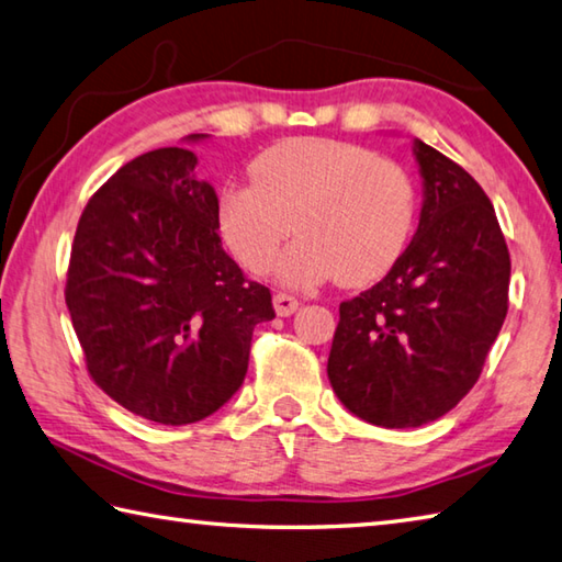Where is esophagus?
<instances>
[{"mask_svg": "<svg viewBox=\"0 0 562 562\" xmlns=\"http://www.w3.org/2000/svg\"><path fill=\"white\" fill-rule=\"evenodd\" d=\"M272 302H274V312H278L280 316H290L300 310V300L292 297V294H284V292L274 294Z\"/></svg>", "mask_w": 562, "mask_h": 562, "instance_id": "1", "label": "esophagus"}]
</instances>
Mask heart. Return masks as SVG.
<instances>
[{
	"instance_id": "obj_1",
	"label": "heart",
	"mask_w": 562,
	"mask_h": 562,
	"mask_svg": "<svg viewBox=\"0 0 562 562\" xmlns=\"http://www.w3.org/2000/svg\"><path fill=\"white\" fill-rule=\"evenodd\" d=\"M252 181L221 193V233L236 260L265 272L292 231L278 278L312 288L339 274L363 284L401 255L415 218V187L393 159L339 139L280 142L252 161Z\"/></svg>"
}]
</instances>
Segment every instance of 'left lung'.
<instances>
[{"instance_id": "obj_1", "label": "left lung", "mask_w": 562, "mask_h": 562, "mask_svg": "<svg viewBox=\"0 0 562 562\" xmlns=\"http://www.w3.org/2000/svg\"><path fill=\"white\" fill-rule=\"evenodd\" d=\"M420 223L385 278L341 302L329 383L349 413L420 427L476 383L508 310L512 260L492 201L467 171L413 142Z\"/></svg>"}]
</instances>
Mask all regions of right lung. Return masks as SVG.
Here are the masks:
<instances>
[{
	"label": "right lung",
	"mask_w": 562,
	"mask_h": 562,
	"mask_svg": "<svg viewBox=\"0 0 562 562\" xmlns=\"http://www.w3.org/2000/svg\"><path fill=\"white\" fill-rule=\"evenodd\" d=\"M209 135H189L201 142ZM191 149L127 161L88 201L66 304L88 371L112 401L159 425L199 423L238 393L270 290L218 238V196Z\"/></svg>",
	"instance_id": "obj_1"
}]
</instances>
